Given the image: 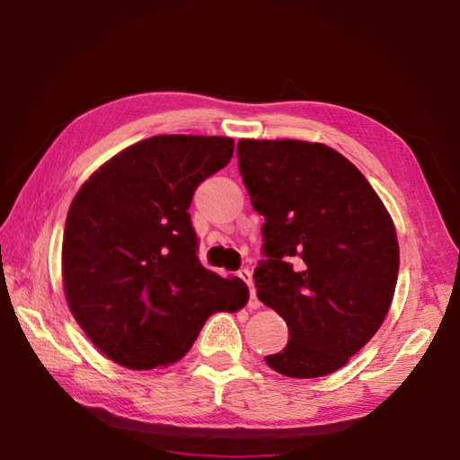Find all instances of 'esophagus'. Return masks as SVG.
<instances>
[{
  "mask_svg": "<svg viewBox=\"0 0 460 460\" xmlns=\"http://www.w3.org/2000/svg\"><path fill=\"white\" fill-rule=\"evenodd\" d=\"M237 276L243 279V282L249 288V302H247V306L249 308H260L261 302L258 300V296H255V288H253V282H252V271H249L247 268H243V270L237 271Z\"/></svg>",
  "mask_w": 460,
  "mask_h": 460,
  "instance_id": "esophagus-1",
  "label": "esophagus"
}]
</instances>
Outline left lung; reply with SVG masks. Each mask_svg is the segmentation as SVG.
Returning a JSON list of instances; mask_svg holds the SVG:
<instances>
[{
    "label": "left lung",
    "instance_id": "8db88e82",
    "mask_svg": "<svg viewBox=\"0 0 460 460\" xmlns=\"http://www.w3.org/2000/svg\"><path fill=\"white\" fill-rule=\"evenodd\" d=\"M239 172L263 215L258 298L288 324L268 355L288 377H323L369 342L392 305L400 270L384 202L345 155L298 139H239Z\"/></svg>",
    "mask_w": 460,
    "mask_h": 460
}]
</instances>
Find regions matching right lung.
Here are the masks:
<instances>
[{"label":"right lung","instance_id":"right-lung-1","mask_svg":"<svg viewBox=\"0 0 460 460\" xmlns=\"http://www.w3.org/2000/svg\"><path fill=\"white\" fill-rule=\"evenodd\" d=\"M231 137L154 136L101 166L76 192L62 241V279L76 323L129 369L181 359L207 318L243 308L241 279L202 268L189 207L229 164Z\"/></svg>","mask_w":460,"mask_h":460}]
</instances>
